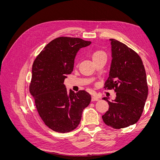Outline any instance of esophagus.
Here are the masks:
<instances>
[{"mask_svg": "<svg viewBox=\"0 0 160 160\" xmlns=\"http://www.w3.org/2000/svg\"><path fill=\"white\" fill-rule=\"evenodd\" d=\"M99 98H97V97H95V96H93L91 98V101H99Z\"/></svg>", "mask_w": 160, "mask_h": 160, "instance_id": "34e87169", "label": "esophagus"}]
</instances>
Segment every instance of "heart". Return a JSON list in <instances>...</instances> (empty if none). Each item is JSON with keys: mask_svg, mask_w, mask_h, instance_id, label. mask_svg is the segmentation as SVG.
I'll list each match as a JSON object with an SVG mask.
<instances>
[{"mask_svg": "<svg viewBox=\"0 0 160 160\" xmlns=\"http://www.w3.org/2000/svg\"><path fill=\"white\" fill-rule=\"evenodd\" d=\"M91 57H92V59H93V62H95V61L99 60L100 59H102V58H103V57H107V55H106V53L103 51L98 49V50L94 51L93 52H92Z\"/></svg>", "mask_w": 160, "mask_h": 160, "instance_id": "obj_1", "label": "heart"}]
</instances>
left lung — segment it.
I'll use <instances>...</instances> for the list:
<instances>
[{"label": "left lung", "mask_w": 160, "mask_h": 160, "mask_svg": "<svg viewBox=\"0 0 160 160\" xmlns=\"http://www.w3.org/2000/svg\"><path fill=\"white\" fill-rule=\"evenodd\" d=\"M112 60L105 89H114L115 99L107 98L109 109L103 116L104 123L114 129L127 128L142 116L148 95L146 70L141 57L126 45L111 38Z\"/></svg>", "instance_id": "1"}]
</instances>
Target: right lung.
Here are the masks:
<instances>
[{"mask_svg": "<svg viewBox=\"0 0 160 160\" xmlns=\"http://www.w3.org/2000/svg\"><path fill=\"white\" fill-rule=\"evenodd\" d=\"M91 43L79 38L58 37L33 62L29 91L43 122L55 132L67 133L77 128L83 109L91 102L88 92H68L63 84L73 69L77 51Z\"/></svg>", "mask_w": 160, "mask_h": 160, "instance_id": "add662e5", "label": "right lung"}]
</instances>
